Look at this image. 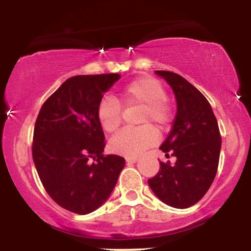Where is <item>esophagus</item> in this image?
I'll return each instance as SVG.
<instances>
[{
    "mask_svg": "<svg viewBox=\"0 0 251 251\" xmlns=\"http://www.w3.org/2000/svg\"><path fill=\"white\" fill-rule=\"evenodd\" d=\"M138 160V157H126V162L135 163Z\"/></svg>",
    "mask_w": 251,
    "mask_h": 251,
    "instance_id": "34e87169",
    "label": "esophagus"
}]
</instances>
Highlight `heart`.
I'll use <instances>...</instances> for the list:
<instances>
[{
  "instance_id": "1",
  "label": "heart",
  "mask_w": 251,
  "mask_h": 251,
  "mask_svg": "<svg viewBox=\"0 0 251 251\" xmlns=\"http://www.w3.org/2000/svg\"><path fill=\"white\" fill-rule=\"evenodd\" d=\"M166 92L162 82L151 76H140L129 82L118 96L106 97L98 109V120L103 131L113 133L122 124V107L138 105L143 106L139 122L152 124L162 129L170 119V108L165 101ZM158 135L150 125L142 127L124 129L111 139V148L119 154L135 157L157 142Z\"/></svg>"
}]
</instances>
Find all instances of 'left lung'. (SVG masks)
I'll return each mask as SVG.
<instances>
[{
	"mask_svg": "<svg viewBox=\"0 0 251 251\" xmlns=\"http://www.w3.org/2000/svg\"><path fill=\"white\" fill-rule=\"evenodd\" d=\"M174 91L177 114L160 150L175 164L160 162V169L149 185L163 203L186 209L206 194L220 162L222 139L211 106L206 98L179 74L155 71Z\"/></svg>",
	"mask_w": 251,
	"mask_h": 251,
	"instance_id": "1",
	"label": "left lung"
}]
</instances>
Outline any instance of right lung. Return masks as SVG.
Returning a JSON list of instances; mask_svg holds the SVG:
<instances>
[{
    "instance_id": "add662e5",
    "label": "right lung",
    "mask_w": 251,
    "mask_h": 251,
    "mask_svg": "<svg viewBox=\"0 0 251 251\" xmlns=\"http://www.w3.org/2000/svg\"><path fill=\"white\" fill-rule=\"evenodd\" d=\"M120 74L76 75L42 105L33 140V159L43 188L68 211L87 215L102 205L116 186L125 159L103 157L105 134L98 120L103 94Z\"/></svg>"
}]
</instances>
